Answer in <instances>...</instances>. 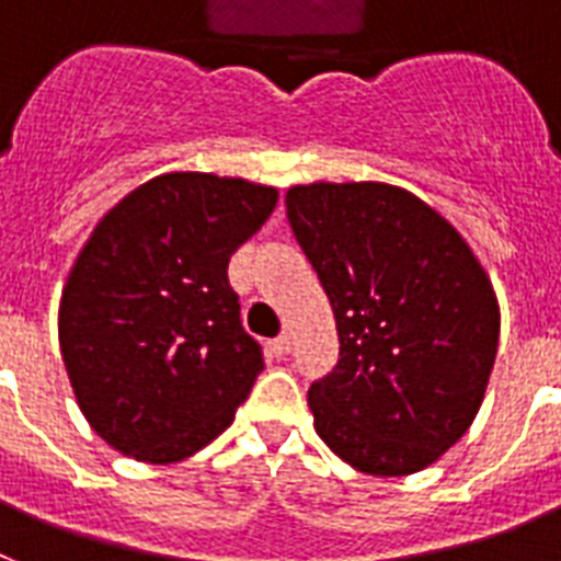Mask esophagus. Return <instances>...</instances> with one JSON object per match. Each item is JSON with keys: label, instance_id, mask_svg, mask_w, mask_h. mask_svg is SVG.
Returning a JSON list of instances; mask_svg holds the SVG:
<instances>
[{"label": "esophagus", "instance_id": "obj_1", "mask_svg": "<svg viewBox=\"0 0 561 561\" xmlns=\"http://www.w3.org/2000/svg\"><path fill=\"white\" fill-rule=\"evenodd\" d=\"M290 347H294V336H290V333H279V336L273 339V353H276V356L290 353Z\"/></svg>", "mask_w": 561, "mask_h": 561}]
</instances>
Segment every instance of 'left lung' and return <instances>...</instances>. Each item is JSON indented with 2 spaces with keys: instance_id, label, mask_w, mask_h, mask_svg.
I'll use <instances>...</instances> for the list:
<instances>
[{
  "instance_id": "1",
  "label": "left lung",
  "mask_w": 561,
  "mask_h": 561,
  "mask_svg": "<svg viewBox=\"0 0 561 561\" xmlns=\"http://www.w3.org/2000/svg\"><path fill=\"white\" fill-rule=\"evenodd\" d=\"M296 242L331 299L339 362L308 390L313 425L347 465L404 477L462 439L491 379L499 305L454 225L382 182L296 185Z\"/></svg>"
}]
</instances>
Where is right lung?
<instances>
[{
  "label": "right lung",
  "instance_id": "add662e5",
  "mask_svg": "<svg viewBox=\"0 0 561 561\" xmlns=\"http://www.w3.org/2000/svg\"><path fill=\"white\" fill-rule=\"evenodd\" d=\"M276 187L164 173L96 225L59 305L84 419L139 462H182L233 422L265 368L228 262L267 222Z\"/></svg>",
  "mask_w": 561,
  "mask_h": 561
}]
</instances>
